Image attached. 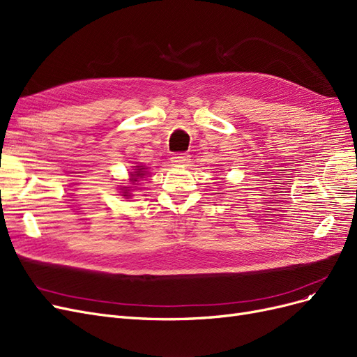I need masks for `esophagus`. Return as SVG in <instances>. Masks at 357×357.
Masks as SVG:
<instances>
[{"label": "esophagus", "instance_id": "34e87169", "mask_svg": "<svg viewBox=\"0 0 357 357\" xmlns=\"http://www.w3.org/2000/svg\"><path fill=\"white\" fill-rule=\"evenodd\" d=\"M170 160L174 165H187L190 162V154H187V153L174 154Z\"/></svg>", "mask_w": 357, "mask_h": 357}]
</instances>
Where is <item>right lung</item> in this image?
<instances>
[{
	"label": "right lung",
	"mask_w": 357,
	"mask_h": 357,
	"mask_svg": "<svg viewBox=\"0 0 357 357\" xmlns=\"http://www.w3.org/2000/svg\"><path fill=\"white\" fill-rule=\"evenodd\" d=\"M130 174V183L132 185H128V187H123L121 190H124L123 191V195L124 197H130V188H136V183L139 182V179H142L148 172H146V167H144V166H133V172H129Z\"/></svg>",
	"instance_id": "obj_1"
}]
</instances>
